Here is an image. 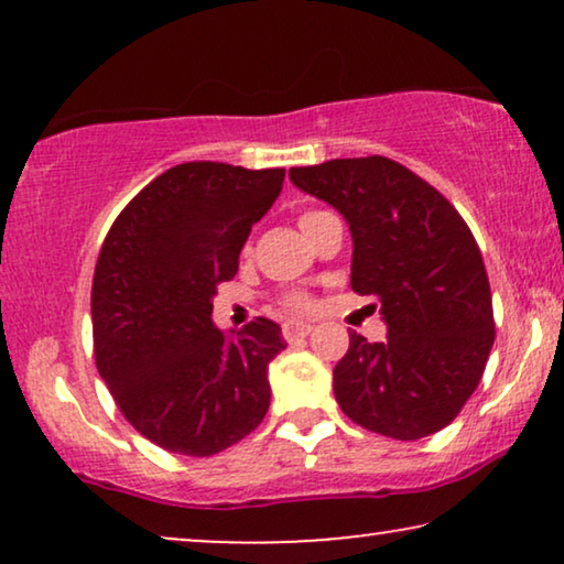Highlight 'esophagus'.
Segmentation results:
<instances>
[{"label":"esophagus","mask_w":564,"mask_h":564,"mask_svg":"<svg viewBox=\"0 0 564 564\" xmlns=\"http://www.w3.org/2000/svg\"><path fill=\"white\" fill-rule=\"evenodd\" d=\"M313 330V326L311 323H305V321H288L282 326V334H284V338H288V341H295V338H305L307 334H311Z\"/></svg>","instance_id":"esophagus-1"}]
</instances>
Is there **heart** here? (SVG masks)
<instances>
[{"label": "heart", "instance_id": "obj_1", "mask_svg": "<svg viewBox=\"0 0 564 564\" xmlns=\"http://www.w3.org/2000/svg\"><path fill=\"white\" fill-rule=\"evenodd\" d=\"M311 215H315V213H305L303 218H300V220L311 218ZM288 305H290V307H295V311H305V307H311V297H307V295H300V292H295V295H290V297H288Z\"/></svg>", "mask_w": 564, "mask_h": 564}]
</instances>
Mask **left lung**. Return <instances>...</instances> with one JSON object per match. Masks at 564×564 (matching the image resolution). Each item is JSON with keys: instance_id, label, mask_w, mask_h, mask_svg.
Listing matches in <instances>:
<instances>
[{"instance_id": "8db88e82", "label": "left lung", "mask_w": 564, "mask_h": 564, "mask_svg": "<svg viewBox=\"0 0 564 564\" xmlns=\"http://www.w3.org/2000/svg\"><path fill=\"white\" fill-rule=\"evenodd\" d=\"M290 180L349 223L351 290L375 297L388 323L384 341L349 334V351L334 369L341 411L400 442L449 426L496 341L473 230L442 192L384 156L295 166Z\"/></svg>"}]
</instances>
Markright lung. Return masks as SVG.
Segmentation results:
<instances>
[{
  "mask_svg": "<svg viewBox=\"0 0 564 564\" xmlns=\"http://www.w3.org/2000/svg\"><path fill=\"white\" fill-rule=\"evenodd\" d=\"M282 182L284 169L187 161L138 192L105 238L91 280L97 372L161 449L210 457L264 421L269 361L288 346L280 326L253 318L226 336L210 315Z\"/></svg>",
  "mask_w": 564,
  "mask_h": 564,
  "instance_id": "right-lung-1",
  "label": "right lung"
}]
</instances>
